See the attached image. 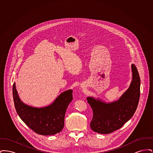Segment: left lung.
<instances>
[{
  "label": "left lung",
  "mask_w": 153,
  "mask_h": 153,
  "mask_svg": "<svg viewBox=\"0 0 153 153\" xmlns=\"http://www.w3.org/2000/svg\"><path fill=\"white\" fill-rule=\"evenodd\" d=\"M132 81L129 88L115 102H106L101 99L88 97V102L93 111L90 123L91 129L106 134L121 128L134 115L138 105L140 80L137 67L131 65Z\"/></svg>",
  "instance_id": "left-lung-1"
}]
</instances>
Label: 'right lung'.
Instances as JSON below:
<instances>
[{"instance_id":"right-lung-1","label":"right lung","mask_w":153,"mask_h":153,"mask_svg":"<svg viewBox=\"0 0 153 153\" xmlns=\"http://www.w3.org/2000/svg\"><path fill=\"white\" fill-rule=\"evenodd\" d=\"M73 91L61 93L51 104L44 107H34L21 101L13 84V94L15 107L22 121L36 134L53 135L61 131L64 126L66 111L73 100Z\"/></svg>"}]
</instances>
